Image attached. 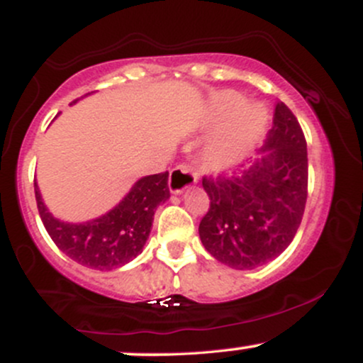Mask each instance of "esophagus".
Masks as SVG:
<instances>
[{"label": "esophagus", "mask_w": 363, "mask_h": 363, "mask_svg": "<svg viewBox=\"0 0 363 363\" xmlns=\"http://www.w3.org/2000/svg\"><path fill=\"white\" fill-rule=\"evenodd\" d=\"M196 181H198V176H196V172H193L189 165H177L170 172L169 189L172 194H181L187 187L193 186Z\"/></svg>", "instance_id": "34e87169"}]
</instances>
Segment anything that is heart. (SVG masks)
I'll use <instances>...</instances> for the list:
<instances>
[{
    "label": "heart",
    "mask_w": 363,
    "mask_h": 363,
    "mask_svg": "<svg viewBox=\"0 0 363 363\" xmlns=\"http://www.w3.org/2000/svg\"><path fill=\"white\" fill-rule=\"evenodd\" d=\"M210 119L223 123L222 131L206 145L203 160L210 169L227 170L242 162L256 147L268 126V111L261 104H245L242 95L222 91L213 99Z\"/></svg>",
    "instance_id": "1"
}]
</instances>
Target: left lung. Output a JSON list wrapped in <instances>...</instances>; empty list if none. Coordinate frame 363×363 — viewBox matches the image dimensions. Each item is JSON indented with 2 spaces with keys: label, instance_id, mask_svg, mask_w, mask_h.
I'll return each mask as SVG.
<instances>
[{
  "label": "left lung",
  "instance_id": "8db88e82",
  "mask_svg": "<svg viewBox=\"0 0 363 363\" xmlns=\"http://www.w3.org/2000/svg\"><path fill=\"white\" fill-rule=\"evenodd\" d=\"M307 176L302 128L278 102L273 128L251 167L230 177H203L210 208L199 239L206 251L234 269H254L280 256L302 222Z\"/></svg>",
  "mask_w": 363,
  "mask_h": 363
}]
</instances>
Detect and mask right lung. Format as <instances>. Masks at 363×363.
I'll return each instance as SVG.
<instances>
[{"label":"right lung","mask_w":363,"mask_h":363,"mask_svg":"<svg viewBox=\"0 0 363 363\" xmlns=\"http://www.w3.org/2000/svg\"><path fill=\"white\" fill-rule=\"evenodd\" d=\"M78 99L73 104H77ZM169 172L145 176L112 210L82 223L54 218L44 205L37 181L35 201L43 223L54 244L78 264L111 272L135 259L152 232L157 208L169 199Z\"/></svg>","instance_id":"add662e5"}]
</instances>
